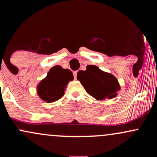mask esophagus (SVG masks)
Returning a JSON list of instances; mask_svg holds the SVG:
<instances>
[{"mask_svg":"<svg viewBox=\"0 0 157 157\" xmlns=\"http://www.w3.org/2000/svg\"><path fill=\"white\" fill-rule=\"evenodd\" d=\"M73 75H74V77H75V79H77V71H75L73 72Z\"/></svg>","mask_w":157,"mask_h":157,"instance_id":"34e87169","label":"esophagus"}]
</instances>
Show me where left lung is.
<instances>
[{"label": "left lung", "instance_id": "8db88e82", "mask_svg": "<svg viewBox=\"0 0 157 157\" xmlns=\"http://www.w3.org/2000/svg\"><path fill=\"white\" fill-rule=\"evenodd\" d=\"M77 78L84 86L86 92L97 100L112 99L120 89L117 79L113 75L102 71L96 66L86 67Z\"/></svg>", "mask_w": 157, "mask_h": 157}]
</instances>
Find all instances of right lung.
Instances as JSON below:
<instances>
[{"label": "right lung", "instance_id": "right-lung-1", "mask_svg": "<svg viewBox=\"0 0 157 157\" xmlns=\"http://www.w3.org/2000/svg\"><path fill=\"white\" fill-rule=\"evenodd\" d=\"M73 79V74L70 70L64 69L60 66H54L49 70L46 78L37 86V94L47 102L57 101L63 96L66 86Z\"/></svg>", "mask_w": 157, "mask_h": 157}]
</instances>
